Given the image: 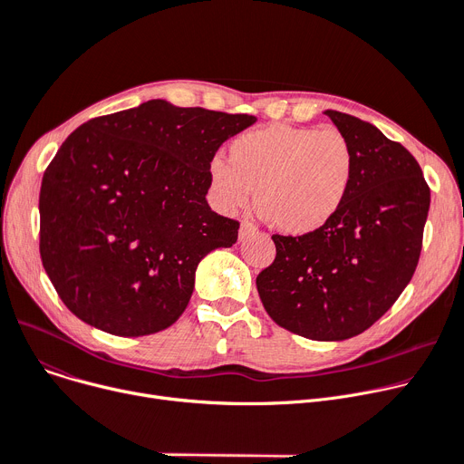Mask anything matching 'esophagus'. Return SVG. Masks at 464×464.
I'll use <instances>...</instances> for the list:
<instances>
[{"label":"esophagus","mask_w":464,"mask_h":464,"mask_svg":"<svg viewBox=\"0 0 464 464\" xmlns=\"http://www.w3.org/2000/svg\"><path fill=\"white\" fill-rule=\"evenodd\" d=\"M253 234H256V227L255 225H251V223H241V227H239V239H247V237H251Z\"/></svg>","instance_id":"1"}]
</instances>
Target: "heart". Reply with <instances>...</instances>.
<instances>
[{"label":"heart","mask_w":464,"mask_h":464,"mask_svg":"<svg viewBox=\"0 0 464 464\" xmlns=\"http://www.w3.org/2000/svg\"><path fill=\"white\" fill-rule=\"evenodd\" d=\"M353 176V151L335 129L318 130L274 123L239 134L228 146V165L209 162L217 202L227 211L256 208L288 236H307L328 225L343 208Z\"/></svg>","instance_id":"heart-1"}]
</instances>
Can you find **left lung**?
Instances as JSON below:
<instances>
[{"instance_id":"left-lung-1","label":"left lung","mask_w":464,"mask_h":464,"mask_svg":"<svg viewBox=\"0 0 464 464\" xmlns=\"http://www.w3.org/2000/svg\"><path fill=\"white\" fill-rule=\"evenodd\" d=\"M353 151L346 200L324 228L271 236L277 256L260 271L262 305L281 328L313 341L363 334L411 283L430 190L418 160L374 125L325 111Z\"/></svg>"}]
</instances>
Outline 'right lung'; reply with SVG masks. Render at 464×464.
Segmentation results:
<instances>
[{
	"label": "right lung",
	"mask_w": 464,
	"mask_h": 464,
	"mask_svg": "<svg viewBox=\"0 0 464 464\" xmlns=\"http://www.w3.org/2000/svg\"><path fill=\"white\" fill-rule=\"evenodd\" d=\"M255 121L153 99L67 136L43 176L39 249L72 314L120 337L181 316L198 262L237 239L206 200L209 162Z\"/></svg>",
	"instance_id": "obj_1"
}]
</instances>
